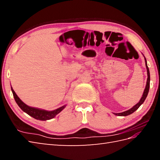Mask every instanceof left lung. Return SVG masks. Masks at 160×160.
<instances>
[{
	"label": "left lung",
	"mask_w": 160,
	"mask_h": 160,
	"mask_svg": "<svg viewBox=\"0 0 160 160\" xmlns=\"http://www.w3.org/2000/svg\"><path fill=\"white\" fill-rule=\"evenodd\" d=\"M145 59V62H146V67H147V75H148V78H147V85H146V88L144 89V93L142 95V97L140 99V102L138 104H136L135 105V106L130 108V109L127 111H124V112H122V113H115V115H119V116H127V115H130L131 113H133L135 111H136L138 108L140 107V105L144 102V100H146V98L147 97V95L148 93V91H149V87H150V72H149V69H148V67L147 66V60L144 58Z\"/></svg>",
	"instance_id": "obj_1"
}]
</instances>
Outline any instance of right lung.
Masks as SVG:
<instances>
[{
    "label": "right lung",
    "instance_id": "1",
    "mask_svg": "<svg viewBox=\"0 0 160 160\" xmlns=\"http://www.w3.org/2000/svg\"><path fill=\"white\" fill-rule=\"evenodd\" d=\"M11 88H12L13 96L14 97L16 102L18 105L19 107L21 108L24 112H25L26 113H28V115H30V116L36 119V120H50V119H52L55 117L57 114H58L61 111H62L64 108V107H66L65 105H64V106H62V107H60L52 111H47L45 110L39 109V108L29 107L20 99V98L18 97V96L16 94L15 91L13 90L12 87Z\"/></svg>",
    "mask_w": 160,
    "mask_h": 160
}]
</instances>
